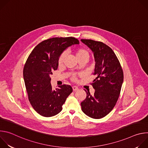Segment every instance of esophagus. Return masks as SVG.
<instances>
[{"label":"esophagus","instance_id":"34e87169","mask_svg":"<svg viewBox=\"0 0 148 148\" xmlns=\"http://www.w3.org/2000/svg\"><path fill=\"white\" fill-rule=\"evenodd\" d=\"M73 91H77L78 90V88L76 86H74V87H73Z\"/></svg>","mask_w":148,"mask_h":148}]
</instances>
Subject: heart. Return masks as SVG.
<instances>
[{"mask_svg": "<svg viewBox=\"0 0 148 148\" xmlns=\"http://www.w3.org/2000/svg\"><path fill=\"white\" fill-rule=\"evenodd\" d=\"M75 58H77V60L78 61H79L80 60H82V59L87 60L89 57V52L86 49L79 48V49H77L75 51ZM65 57H66L65 53H62L60 56V57H59L58 61V63L59 65H61L62 64V62H64V60L65 59ZM74 79H75V78H74Z\"/></svg>", "mask_w": 148, "mask_h": 148, "instance_id": "obj_1", "label": "heart"}]
</instances>
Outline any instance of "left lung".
I'll use <instances>...</instances> for the list:
<instances>
[{
    "instance_id": "1",
    "label": "left lung",
    "mask_w": 148,
    "mask_h": 148,
    "mask_svg": "<svg viewBox=\"0 0 148 148\" xmlns=\"http://www.w3.org/2000/svg\"><path fill=\"white\" fill-rule=\"evenodd\" d=\"M93 52L95 61L94 74L97 77L91 85L93 95L86 92L87 97L81 103V110L87 116L100 119L108 115L118 99L123 81L120 62L114 51L102 42L81 39Z\"/></svg>"
}]
</instances>
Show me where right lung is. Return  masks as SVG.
<instances>
[{"mask_svg":"<svg viewBox=\"0 0 148 148\" xmlns=\"http://www.w3.org/2000/svg\"><path fill=\"white\" fill-rule=\"evenodd\" d=\"M78 44V40L73 37H53L37 45L27 58L23 69L25 84L32 106L40 115L50 117L60 112L73 92L72 87L66 84L53 90L50 76L57 69L63 51Z\"/></svg>","mask_w":148,"mask_h":148,"instance_id":"1","label":"right lung"}]
</instances>
